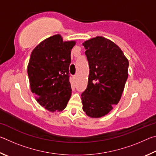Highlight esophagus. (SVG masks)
<instances>
[{
  "mask_svg": "<svg viewBox=\"0 0 156 156\" xmlns=\"http://www.w3.org/2000/svg\"><path fill=\"white\" fill-rule=\"evenodd\" d=\"M73 80H77V78H78L77 76H73Z\"/></svg>",
  "mask_w": 156,
  "mask_h": 156,
  "instance_id": "esophagus-1",
  "label": "esophagus"
}]
</instances>
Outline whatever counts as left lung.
Instances as JSON below:
<instances>
[{
  "label": "left lung",
  "instance_id": "left-lung-1",
  "mask_svg": "<svg viewBox=\"0 0 156 156\" xmlns=\"http://www.w3.org/2000/svg\"><path fill=\"white\" fill-rule=\"evenodd\" d=\"M89 62L87 87L81 94L83 109L91 118L107 114L122 96L129 61L119 47L98 36L83 44Z\"/></svg>",
  "mask_w": 156,
  "mask_h": 156
}]
</instances>
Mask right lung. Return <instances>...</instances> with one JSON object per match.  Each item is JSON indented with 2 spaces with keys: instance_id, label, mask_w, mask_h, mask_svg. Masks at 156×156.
Here are the masks:
<instances>
[{
  "instance_id": "1",
  "label": "right lung",
  "mask_w": 156,
  "mask_h": 156,
  "mask_svg": "<svg viewBox=\"0 0 156 156\" xmlns=\"http://www.w3.org/2000/svg\"><path fill=\"white\" fill-rule=\"evenodd\" d=\"M75 44L63 42L58 34L45 39L31 52L27 67L31 90L39 104L50 112L64 109L72 96L69 65Z\"/></svg>"
}]
</instances>
